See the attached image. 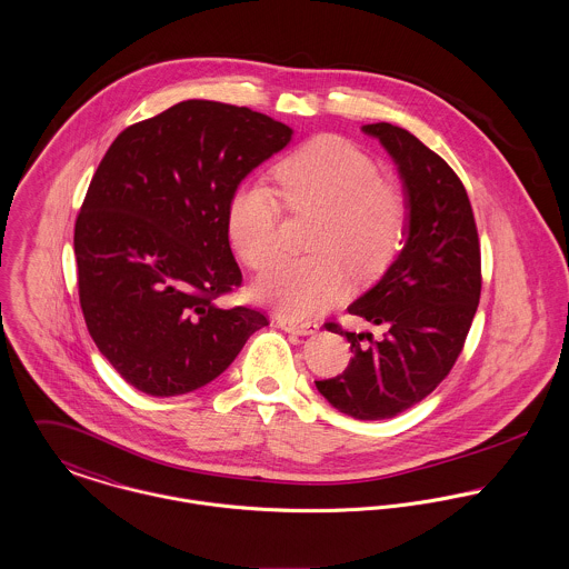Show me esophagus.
<instances>
[{"instance_id":"1","label":"esophagus","mask_w":569,"mask_h":569,"mask_svg":"<svg viewBox=\"0 0 569 569\" xmlns=\"http://www.w3.org/2000/svg\"><path fill=\"white\" fill-rule=\"evenodd\" d=\"M277 325L288 331V333H297V336H311L318 331V325L316 322H299V320H292V318H286V316H277Z\"/></svg>"}]
</instances>
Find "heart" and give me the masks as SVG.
<instances>
[{
	"label": "heart",
	"mask_w": 569,
	"mask_h": 569,
	"mask_svg": "<svg viewBox=\"0 0 569 569\" xmlns=\"http://www.w3.org/2000/svg\"><path fill=\"white\" fill-rule=\"evenodd\" d=\"M281 194L292 210H316L309 251L283 258L256 283L258 297L290 318H311L347 297L357 277L383 272L407 227L402 190L381 177L377 162L340 136H316L277 167ZM281 206L263 179L240 181L227 203V233L236 253L262 268L279 251Z\"/></svg>",
	"instance_id": "heart-1"
}]
</instances>
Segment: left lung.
Returning <instances> with one entry per match:
<instances>
[{"instance_id":"1","label":"left lung","mask_w":569,"mask_h":569,"mask_svg":"<svg viewBox=\"0 0 569 569\" xmlns=\"http://www.w3.org/2000/svg\"><path fill=\"white\" fill-rule=\"evenodd\" d=\"M398 169L407 201L405 247L349 313L383 329L327 331L350 342L349 368L316 381L338 411L355 420H386L438 388L455 366L481 299V244L461 179L413 133L392 123L363 126Z\"/></svg>"}]
</instances>
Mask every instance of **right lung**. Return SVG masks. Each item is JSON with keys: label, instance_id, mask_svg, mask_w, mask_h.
Listing matches in <instances>:
<instances>
[{"label": "right lung", "instance_id": "1", "mask_svg": "<svg viewBox=\"0 0 569 569\" xmlns=\"http://www.w3.org/2000/svg\"><path fill=\"white\" fill-rule=\"evenodd\" d=\"M292 133L249 108L188 99L106 151L76 220L80 306L97 349L136 390H199L268 325L262 311L217 306L242 283L227 203Z\"/></svg>", "mask_w": 569, "mask_h": 569}]
</instances>
